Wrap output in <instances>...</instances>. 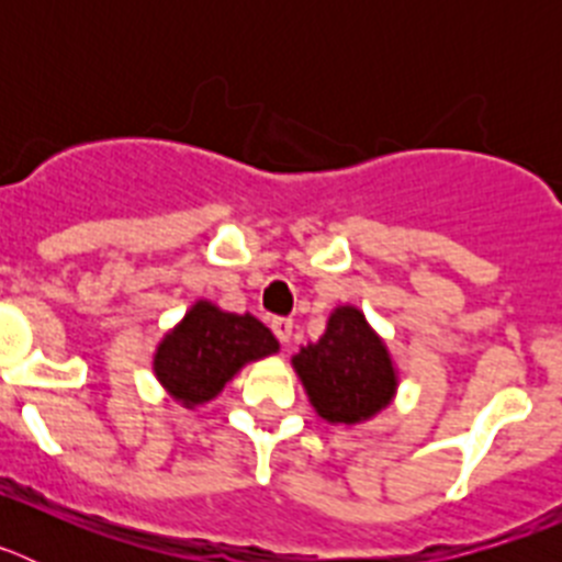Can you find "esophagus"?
I'll list each match as a JSON object with an SVG mask.
<instances>
[{"label": "esophagus", "instance_id": "34e87169", "mask_svg": "<svg viewBox=\"0 0 562 562\" xmlns=\"http://www.w3.org/2000/svg\"><path fill=\"white\" fill-rule=\"evenodd\" d=\"M270 326H272V331H276L278 340L284 342V346L292 340V321H290V317H272Z\"/></svg>", "mask_w": 562, "mask_h": 562}]
</instances>
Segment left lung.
<instances>
[{"instance_id": "obj_1", "label": "left lung", "mask_w": 562, "mask_h": 562, "mask_svg": "<svg viewBox=\"0 0 562 562\" xmlns=\"http://www.w3.org/2000/svg\"><path fill=\"white\" fill-rule=\"evenodd\" d=\"M292 369L304 382L315 414L349 428L389 408L400 385L389 346L351 304L331 310L326 331L301 346Z\"/></svg>"}]
</instances>
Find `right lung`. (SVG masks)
Here are the masks:
<instances>
[{
	"instance_id": "add662e5",
	"label": "right lung",
	"mask_w": 562,
	"mask_h": 562,
	"mask_svg": "<svg viewBox=\"0 0 562 562\" xmlns=\"http://www.w3.org/2000/svg\"><path fill=\"white\" fill-rule=\"evenodd\" d=\"M276 351V335L250 312L236 315L211 301H196L157 342L151 366L171 400L182 402V408H196L220 396L247 362Z\"/></svg>"
}]
</instances>
